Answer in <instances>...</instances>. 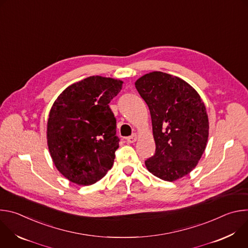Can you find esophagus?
I'll return each instance as SVG.
<instances>
[{"mask_svg":"<svg viewBox=\"0 0 248 248\" xmlns=\"http://www.w3.org/2000/svg\"><path fill=\"white\" fill-rule=\"evenodd\" d=\"M136 140H137V135H136L135 133H134V134H132L131 136L127 137V139H126V141H127V143H134Z\"/></svg>","mask_w":248,"mask_h":248,"instance_id":"1","label":"esophagus"}]
</instances>
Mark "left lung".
<instances>
[{"label": "left lung", "mask_w": 248, "mask_h": 248, "mask_svg": "<svg viewBox=\"0 0 248 248\" xmlns=\"http://www.w3.org/2000/svg\"><path fill=\"white\" fill-rule=\"evenodd\" d=\"M135 87L149 108L156 144L154 156L145 161L147 170L163 181L182 179L197 166L207 145L203 100L186 81L162 72L139 78Z\"/></svg>", "instance_id": "obj_1"}]
</instances>
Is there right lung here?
Returning <instances> with one entry per match:
<instances>
[{
  "label": "right lung",
  "mask_w": 248,
  "mask_h": 248,
  "mask_svg": "<svg viewBox=\"0 0 248 248\" xmlns=\"http://www.w3.org/2000/svg\"><path fill=\"white\" fill-rule=\"evenodd\" d=\"M123 81L89 77L56 99L47 123V143L57 170L69 182L90 186L112 168L119 148L116 118L109 107Z\"/></svg>",
  "instance_id": "add662e5"
}]
</instances>
